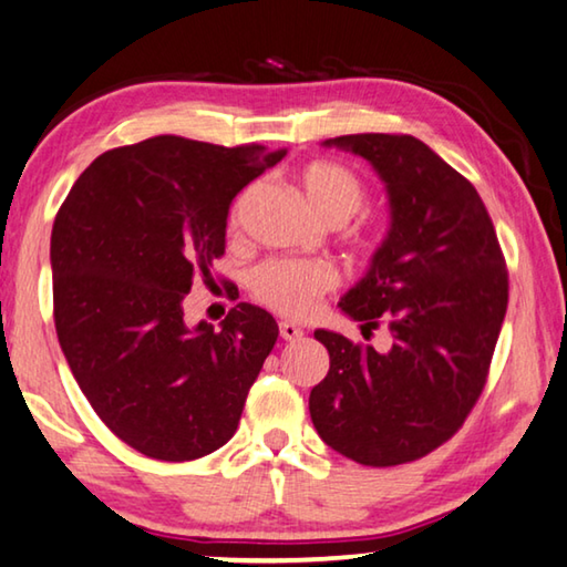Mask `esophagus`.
I'll return each instance as SVG.
<instances>
[{
	"instance_id": "1",
	"label": "esophagus",
	"mask_w": 567,
	"mask_h": 567,
	"mask_svg": "<svg viewBox=\"0 0 567 567\" xmlns=\"http://www.w3.org/2000/svg\"><path fill=\"white\" fill-rule=\"evenodd\" d=\"M278 331H281V339L284 341H299V339H303V329L296 327L293 321H281V323H278Z\"/></svg>"
}]
</instances>
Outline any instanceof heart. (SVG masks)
Segmentation results:
<instances>
[{
  "instance_id": "1",
  "label": "heart",
  "mask_w": 567,
  "mask_h": 567,
  "mask_svg": "<svg viewBox=\"0 0 567 567\" xmlns=\"http://www.w3.org/2000/svg\"><path fill=\"white\" fill-rule=\"evenodd\" d=\"M299 183L311 208L329 223H347L367 200V188L354 171L331 161L303 165ZM339 271L327 261H289L276 258L254 271L250 289L268 309L284 317L303 319L317 309L321 296L337 289Z\"/></svg>"
}]
</instances>
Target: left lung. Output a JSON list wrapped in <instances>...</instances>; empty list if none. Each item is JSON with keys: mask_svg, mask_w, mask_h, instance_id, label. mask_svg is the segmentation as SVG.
Returning a JSON list of instances; mask_svg holds the SVG:
<instances>
[{"mask_svg": "<svg viewBox=\"0 0 567 567\" xmlns=\"http://www.w3.org/2000/svg\"><path fill=\"white\" fill-rule=\"evenodd\" d=\"M389 196V234L341 299L361 329L392 331V349L317 329L329 374L311 389L319 437L369 467L414 462L447 442L487 382L507 311V268L489 213L465 175L412 135H341Z\"/></svg>", "mask_w": 567, "mask_h": 567, "instance_id": "left-lung-1", "label": "left lung"}]
</instances>
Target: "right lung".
Listing matches in <instances>:
<instances>
[{"instance_id":"right-lung-1","label":"right lung","mask_w":567,"mask_h":567,"mask_svg":"<svg viewBox=\"0 0 567 567\" xmlns=\"http://www.w3.org/2000/svg\"><path fill=\"white\" fill-rule=\"evenodd\" d=\"M286 151L157 135L115 147L74 181L52 226L54 329L74 379L115 437L188 462L234 437L278 339L236 303L220 329L183 319L226 250L228 208Z\"/></svg>"}]
</instances>
